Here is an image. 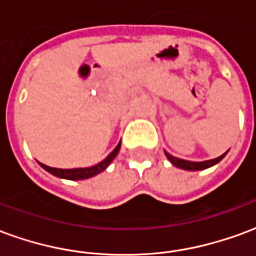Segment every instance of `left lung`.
I'll use <instances>...</instances> for the list:
<instances>
[{
	"label": "left lung",
	"mask_w": 256,
	"mask_h": 256,
	"mask_svg": "<svg viewBox=\"0 0 256 256\" xmlns=\"http://www.w3.org/2000/svg\"><path fill=\"white\" fill-rule=\"evenodd\" d=\"M167 156V159L172 162V164H174L178 168H182V170H189V172H198V170H204V168H208V167L214 166L216 163H220L228 152H225L224 155H220V158H215V159H211V160H204V162H189L184 160V159H178V158H174L170 154L164 152Z\"/></svg>",
	"instance_id": "obj_1"
}]
</instances>
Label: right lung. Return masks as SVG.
Instances as JSON below:
<instances>
[{"label":"right lung","instance_id":"1","mask_svg":"<svg viewBox=\"0 0 256 256\" xmlns=\"http://www.w3.org/2000/svg\"><path fill=\"white\" fill-rule=\"evenodd\" d=\"M120 150V142L116 145V148L112 150L110 155L106 156V159L100 163H97L96 166L92 167H84V168H54V167L46 166L44 163H40L42 166V168H45L48 172H50L53 176H56L58 178H64V180H72V181H76V180H86V178L94 177L97 174H100L101 172H104L106 167L110 166L115 156L118 155V152Z\"/></svg>","mask_w":256,"mask_h":256}]
</instances>
